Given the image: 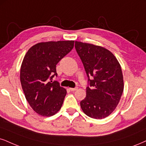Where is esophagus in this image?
Returning <instances> with one entry per match:
<instances>
[{"mask_svg": "<svg viewBox=\"0 0 146 146\" xmlns=\"http://www.w3.org/2000/svg\"><path fill=\"white\" fill-rule=\"evenodd\" d=\"M77 89H78V87H76L74 88H70V91H74Z\"/></svg>", "mask_w": 146, "mask_h": 146, "instance_id": "obj_1", "label": "esophagus"}]
</instances>
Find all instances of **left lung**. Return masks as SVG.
Wrapping results in <instances>:
<instances>
[{
  "mask_svg": "<svg viewBox=\"0 0 146 146\" xmlns=\"http://www.w3.org/2000/svg\"><path fill=\"white\" fill-rule=\"evenodd\" d=\"M75 48L88 77L87 96L80 102V107L88 116L102 119L114 110L123 94L120 65L110 51L102 46L76 41Z\"/></svg>",
  "mask_w": 146,
  "mask_h": 146,
  "instance_id": "left-lung-1",
  "label": "left lung"
}]
</instances>
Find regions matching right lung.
<instances>
[{"instance_id": "obj_1", "label": "right lung", "mask_w": 146, "mask_h": 146, "mask_svg": "<svg viewBox=\"0 0 146 146\" xmlns=\"http://www.w3.org/2000/svg\"><path fill=\"white\" fill-rule=\"evenodd\" d=\"M74 41L40 42L32 46L23 59L20 81L26 100L42 116H51L62 108L67 91L56 80V65L74 47Z\"/></svg>"}]
</instances>
